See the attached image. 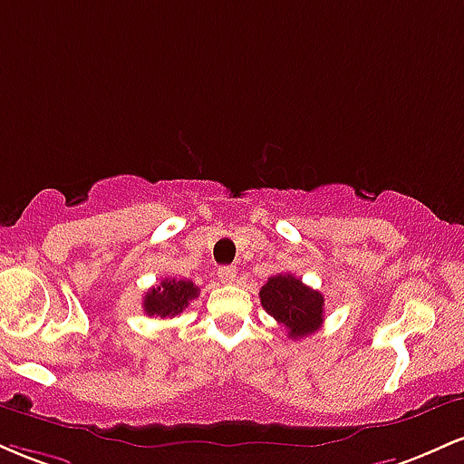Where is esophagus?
I'll list each match as a JSON object with an SVG mask.
<instances>
[{
	"label": "esophagus",
	"mask_w": 464,
	"mask_h": 464,
	"mask_svg": "<svg viewBox=\"0 0 464 464\" xmlns=\"http://www.w3.org/2000/svg\"><path fill=\"white\" fill-rule=\"evenodd\" d=\"M237 276V270L236 266H222L220 270H218V279L222 281V284H233Z\"/></svg>",
	"instance_id": "obj_1"
}]
</instances>
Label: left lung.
<instances>
[{
	"mask_svg": "<svg viewBox=\"0 0 464 464\" xmlns=\"http://www.w3.org/2000/svg\"><path fill=\"white\" fill-rule=\"evenodd\" d=\"M264 310L285 324L287 335L292 340L305 338L318 332L323 324L324 299L318 290L303 284L301 279L292 275H275L268 284L259 290Z\"/></svg>",
	"mask_w": 464,
	"mask_h": 464,
	"instance_id": "left-lung-1",
	"label": "left lung"
}]
</instances>
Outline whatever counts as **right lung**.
Instances as JSON below:
<instances>
[{
    "instance_id": "1",
    "label": "right lung",
    "mask_w": 464,
    "mask_h": 464,
    "mask_svg": "<svg viewBox=\"0 0 464 464\" xmlns=\"http://www.w3.org/2000/svg\"><path fill=\"white\" fill-rule=\"evenodd\" d=\"M198 285L188 279H163L157 287H150L143 296V312L148 316L174 318L179 316L191 299L198 296Z\"/></svg>"
}]
</instances>
